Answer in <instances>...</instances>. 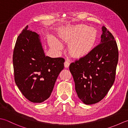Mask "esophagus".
I'll return each instance as SVG.
<instances>
[{"label": "esophagus", "instance_id": "esophagus-1", "mask_svg": "<svg viewBox=\"0 0 128 128\" xmlns=\"http://www.w3.org/2000/svg\"><path fill=\"white\" fill-rule=\"evenodd\" d=\"M64 67H66V68H68L69 67V66H70V62H69V61H66L64 62Z\"/></svg>", "mask_w": 128, "mask_h": 128}]
</instances>
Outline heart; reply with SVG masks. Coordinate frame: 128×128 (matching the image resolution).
<instances>
[{"instance_id": "heart-1", "label": "heart", "mask_w": 128, "mask_h": 128, "mask_svg": "<svg viewBox=\"0 0 128 128\" xmlns=\"http://www.w3.org/2000/svg\"><path fill=\"white\" fill-rule=\"evenodd\" d=\"M96 38L97 32L94 28L83 25L78 26L66 37L67 40L71 42L69 46L70 53L75 57L86 55L92 50ZM50 42L57 50L62 48V44L56 38H52Z\"/></svg>"}]
</instances>
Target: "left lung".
<instances>
[{"mask_svg": "<svg viewBox=\"0 0 128 128\" xmlns=\"http://www.w3.org/2000/svg\"><path fill=\"white\" fill-rule=\"evenodd\" d=\"M102 31L100 43L69 67L78 97L88 105L102 100L116 78L118 46L113 35L104 26Z\"/></svg>", "mask_w": 128, "mask_h": 128, "instance_id": "left-lung-1", "label": "left lung"}]
</instances>
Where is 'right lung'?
Wrapping results in <instances>:
<instances>
[{
    "mask_svg": "<svg viewBox=\"0 0 128 128\" xmlns=\"http://www.w3.org/2000/svg\"><path fill=\"white\" fill-rule=\"evenodd\" d=\"M26 26L18 36L13 51L14 80L24 97L33 103L50 97L64 59L51 58L44 54L37 33Z\"/></svg>",
    "mask_w": 128,
    "mask_h": 128,
    "instance_id": "add662e5",
    "label": "right lung"
}]
</instances>
